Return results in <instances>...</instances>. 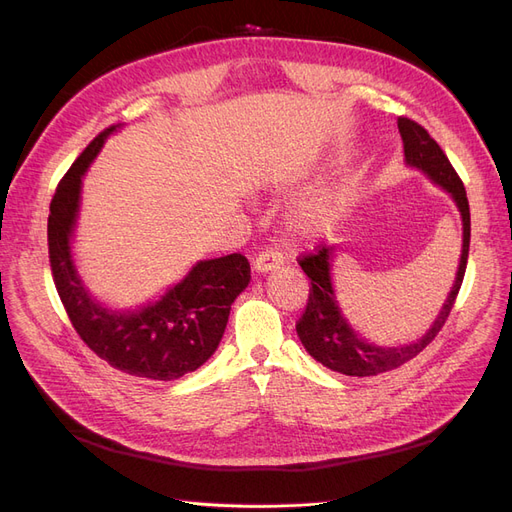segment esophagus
<instances>
[{"label":"esophagus","instance_id":"obj_1","mask_svg":"<svg viewBox=\"0 0 512 512\" xmlns=\"http://www.w3.org/2000/svg\"><path fill=\"white\" fill-rule=\"evenodd\" d=\"M284 265V256L280 252H273V250H267V252H260L254 260V271L256 273H269V271H277Z\"/></svg>","mask_w":512,"mask_h":512}]
</instances>
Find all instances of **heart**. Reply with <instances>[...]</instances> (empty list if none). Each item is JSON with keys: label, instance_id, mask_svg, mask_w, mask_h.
Wrapping results in <instances>:
<instances>
[{"label": "heart", "instance_id": "b5f03b06", "mask_svg": "<svg viewBox=\"0 0 512 512\" xmlns=\"http://www.w3.org/2000/svg\"><path fill=\"white\" fill-rule=\"evenodd\" d=\"M348 211V198L346 194L333 188L322 192L318 196H312L303 200L292 211V226L297 228L301 235L307 237H318L329 232L339 224Z\"/></svg>", "mask_w": 512, "mask_h": 512}]
</instances>
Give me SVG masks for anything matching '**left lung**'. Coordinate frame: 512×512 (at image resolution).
Segmentation results:
<instances>
[{
	"label": "left lung",
	"mask_w": 512,
	"mask_h": 512,
	"mask_svg": "<svg viewBox=\"0 0 512 512\" xmlns=\"http://www.w3.org/2000/svg\"><path fill=\"white\" fill-rule=\"evenodd\" d=\"M397 128L401 134V141H404L406 164L410 168L421 170L431 183H436L438 188H442L457 205L463 226L461 256L455 273V282L451 290H448L436 320L431 322V327L425 331L421 339L399 346H378L374 342H369L361 333H356L352 329V324L346 320L342 307L337 303V294L333 286V262L337 258L335 245H324L316 254H309L299 260L301 269L305 271L309 280H312L305 314L297 324V335L301 339V344L324 367L356 378L378 376L384 374V371L397 369L399 365L414 359L418 352H423V348H427L433 342V337L440 333L448 314H451L468 265L470 205L466 188H463L459 175L444 156L440 145L433 141L423 126H418L416 121L408 117H401L397 121Z\"/></svg>",
	"instance_id": "left-lung-1"
}]
</instances>
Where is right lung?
I'll use <instances>...</instances> for the list:
<instances>
[{
    "label": "right lung",
    "mask_w": 512,
    "mask_h": 512,
    "mask_svg": "<svg viewBox=\"0 0 512 512\" xmlns=\"http://www.w3.org/2000/svg\"><path fill=\"white\" fill-rule=\"evenodd\" d=\"M119 128L98 134L57 185L49 215L53 280L76 333L100 359L123 374L168 382L196 371L218 350L230 305L250 284V262L241 254L198 260L183 280L136 309L108 307L89 292L72 254L83 177Z\"/></svg>",
    "instance_id": "1"
}]
</instances>
